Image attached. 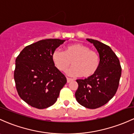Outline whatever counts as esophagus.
<instances>
[{"label": "esophagus", "mask_w": 134, "mask_h": 134, "mask_svg": "<svg viewBox=\"0 0 134 134\" xmlns=\"http://www.w3.org/2000/svg\"><path fill=\"white\" fill-rule=\"evenodd\" d=\"M72 81H73V79L69 78H67V83L71 82Z\"/></svg>", "instance_id": "1"}]
</instances>
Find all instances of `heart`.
Returning <instances> with one entry per match:
<instances>
[{
	"instance_id": "heart-1",
	"label": "heart",
	"mask_w": 134,
	"mask_h": 134,
	"mask_svg": "<svg viewBox=\"0 0 134 134\" xmlns=\"http://www.w3.org/2000/svg\"><path fill=\"white\" fill-rule=\"evenodd\" d=\"M52 59L56 67L62 71H65L72 63L74 67L67 71V74L71 76L82 75L84 78H89L99 67V56L96 52L79 43L69 45L65 51L56 49L52 54Z\"/></svg>"
}]
</instances>
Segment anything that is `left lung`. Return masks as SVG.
Here are the masks:
<instances>
[{
	"label": "left lung",
	"instance_id": "8db88e82",
	"mask_svg": "<svg viewBox=\"0 0 134 134\" xmlns=\"http://www.w3.org/2000/svg\"><path fill=\"white\" fill-rule=\"evenodd\" d=\"M94 46L99 55L96 72L85 80H77L76 99L86 108L95 109L110 100L117 92L121 75L120 62L109 46L93 39H87Z\"/></svg>",
	"mask_w": 134,
	"mask_h": 134
}]
</instances>
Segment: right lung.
Here are the masks:
<instances>
[{
  "instance_id": "right-lung-1",
  "label": "right lung",
  "mask_w": 134,
  "mask_h": 134,
  "mask_svg": "<svg viewBox=\"0 0 134 134\" xmlns=\"http://www.w3.org/2000/svg\"><path fill=\"white\" fill-rule=\"evenodd\" d=\"M65 41L46 39L26 46L15 60L14 79L21 99L33 107L43 109L55 103L65 76L54 66L52 54Z\"/></svg>"
}]
</instances>
